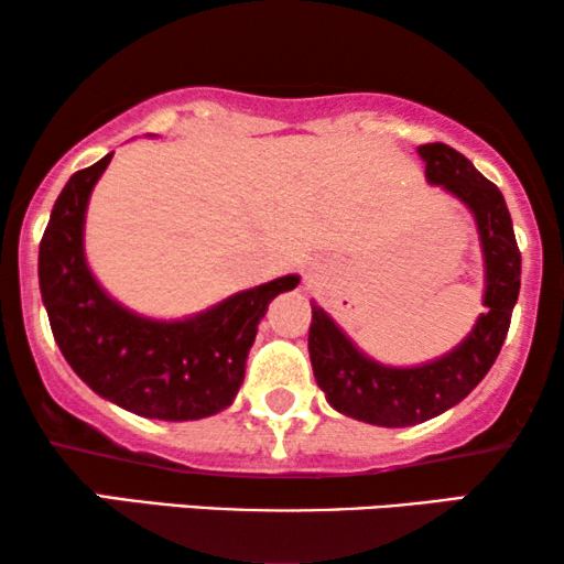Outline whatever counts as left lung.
<instances>
[{
	"label": "left lung",
	"mask_w": 564,
	"mask_h": 564,
	"mask_svg": "<svg viewBox=\"0 0 564 564\" xmlns=\"http://www.w3.org/2000/svg\"><path fill=\"white\" fill-rule=\"evenodd\" d=\"M426 180L462 199L475 215L485 259V297L475 328L449 354L419 367H384L361 354L334 318L313 305L307 351L330 408L372 426L403 429L436 419L473 392L506 341L521 290V251L500 189L446 143L419 145Z\"/></svg>",
	"instance_id": "obj_1"
}]
</instances>
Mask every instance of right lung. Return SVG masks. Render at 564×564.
<instances>
[{
	"label": "right lung",
	"instance_id": "add662e5",
	"mask_svg": "<svg viewBox=\"0 0 564 564\" xmlns=\"http://www.w3.org/2000/svg\"><path fill=\"white\" fill-rule=\"evenodd\" d=\"M112 153L76 172L61 189L37 253V280L61 354L97 395L159 421H197L234 403L259 321L288 274L230 295L184 321L130 313L91 276L84 257V215Z\"/></svg>",
	"mask_w": 564,
	"mask_h": 564
}]
</instances>
